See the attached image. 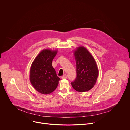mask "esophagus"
Segmentation results:
<instances>
[{
	"instance_id": "1",
	"label": "esophagus",
	"mask_w": 130,
	"mask_h": 130,
	"mask_svg": "<svg viewBox=\"0 0 130 130\" xmlns=\"http://www.w3.org/2000/svg\"><path fill=\"white\" fill-rule=\"evenodd\" d=\"M67 78V76H66V75H64L63 76H62V79H66Z\"/></svg>"
}]
</instances>
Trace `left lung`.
I'll use <instances>...</instances> for the list:
<instances>
[{
  "label": "left lung",
  "instance_id": "1",
  "mask_svg": "<svg viewBox=\"0 0 130 130\" xmlns=\"http://www.w3.org/2000/svg\"><path fill=\"white\" fill-rule=\"evenodd\" d=\"M77 77L71 82L74 89L79 92L89 90L95 85L98 69L95 59L84 47H80L75 51Z\"/></svg>",
  "mask_w": 130,
  "mask_h": 130
}]
</instances>
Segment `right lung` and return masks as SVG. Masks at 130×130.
Wrapping results in <instances>:
<instances>
[{"mask_svg":"<svg viewBox=\"0 0 130 130\" xmlns=\"http://www.w3.org/2000/svg\"><path fill=\"white\" fill-rule=\"evenodd\" d=\"M57 51L42 50L34 59L30 69V82L34 88L43 94H49L57 87L61 80L52 66Z\"/></svg>","mask_w":130,"mask_h":130,"instance_id":"right-lung-1","label":"right lung"}]
</instances>
